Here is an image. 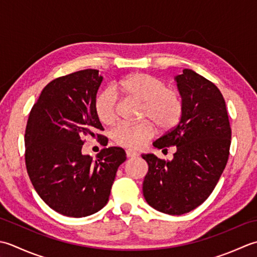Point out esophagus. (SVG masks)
I'll list each match as a JSON object with an SVG mask.
<instances>
[{"instance_id":"obj_1","label":"esophagus","mask_w":257,"mask_h":257,"mask_svg":"<svg viewBox=\"0 0 257 257\" xmlns=\"http://www.w3.org/2000/svg\"><path fill=\"white\" fill-rule=\"evenodd\" d=\"M139 155V153L138 152H135V151H133V150H126V156L127 158H136V156Z\"/></svg>"}]
</instances>
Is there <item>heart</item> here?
<instances>
[{
  "label": "heart",
  "mask_w": 257,
  "mask_h": 257,
  "mask_svg": "<svg viewBox=\"0 0 257 257\" xmlns=\"http://www.w3.org/2000/svg\"><path fill=\"white\" fill-rule=\"evenodd\" d=\"M116 88L126 97L142 103L141 118H146L136 124L122 123L115 126L111 138L117 145L140 149L154 138V123L166 132L180 123L184 109L182 95L175 88L167 87L162 78L148 73H134L119 81ZM94 109L101 123L111 125L116 121L117 97L114 92L108 88L98 92Z\"/></svg>",
  "instance_id": "obj_1"
}]
</instances>
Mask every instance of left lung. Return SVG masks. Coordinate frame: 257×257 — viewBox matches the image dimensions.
Returning a JSON list of instances; mask_svg holds the SVG:
<instances>
[{"mask_svg":"<svg viewBox=\"0 0 257 257\" xmlns=\"http://www.w3.org/2000/svg\"><path fill=\"white\" fill-rule=\"evenodd\" d=\"M176 81L184 105L182 118L153 143L163 151L176 146L173 160L142 155L149 164L145 200L170 215L191 212L211 195L226 166L232 136L225 99L214 83L187 69Z\"/></svg>","mask_w":257,"mask_h":257,"instance_id":"8db88e82","label":"left lung"}]
</instances>
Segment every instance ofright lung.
<instances>
[{"instance_id": "obj_1", "label": "right lung", "mask_w": 257, "mask_h": 257, "mask_svg": "<svg viewBox=\"0 0 257 257\" xmlns=\"http://www.w3.org/2000/svg\"><path fill=\"white\" fill-rule=\"evenodd\" d=\"M103 77L82 70L51 81L31 109L25 128V165L40 197L55 212L83 217L106 205L125 151L106 148L94 109ZM104 148L94 160L81 153L85 136Z\"/></svg>"}]
</instances>
